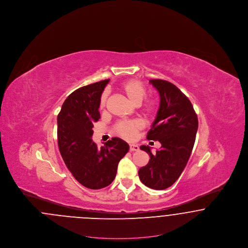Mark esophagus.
<instances>
[{"label": "esophagus", "mask_w": 248, "mask_h": 248, "mask_svg": "<svg viewBox=\"0 0 248 248\" xmlns=\"http://www.w3.org/2000/svg\"><path fill=\"white\" fill-rule=\"evenodd\" d=\"M130 152H137L140 150V147L138 145H135V144H130L129 146Z\"/></svg>", "instance_id": "34e87169"}]
</instances>
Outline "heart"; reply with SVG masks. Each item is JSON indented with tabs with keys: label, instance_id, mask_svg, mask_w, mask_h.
Segmentation results:
<instances>
[{
	"label": "heart",
	"instance_id": "obj_1",
	"mask_svg": "<svg viewBox=\"0 0 248 248\" xmlns=\"http://www.w3.org/2000/svg\"><path fill=\"white\" fill-rule=\"evenodd\" d=\"M120 90L126 95L130 102L134 105H140L143 98L146 95V88L140 82L137 80H128L121 84ZM107 94L101 95L100 98V108H104L106 105ZM158 109V101L154 97H149L145 100L143 104V111L147 114H154ZM143 127L141 122L139 120L135 121H123L116 124V132L119 135L126 140L135 139L138 131Z\"/></svg>",
	"mask_w": 248,
	"mask_h": 248
}]
</instances>
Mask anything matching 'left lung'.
<instances>
[{
  "instance_id": "left-lung-1",
  "label": "left lung",
  "mask_w": 248,
  "mask_h": 248,
  "mask_svg": "<svg viewBox=\"0 0 248 248\" xmlns=\"http://www.w3.org/2000/svg\"><path fill=\"white\" fill-rule=\"evenodd\" d=\"M160 94V106L147 139L161 143L153 154L149 146L148 165L139 170L142 183L154 189L172 186L189 161L198 129V118L189 98L175 84L161 79L150 80Z\"/></svg>"
}]
</instances>
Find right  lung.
I'll return each mask as SVG.
<instances>
[{
    "instance_id": "1",
    "label": "right lung",
    "mask_w": 248,
    "mask_h": 248,
    "mask_svg": "<svg viewBox=\"0 0 248 248\" xmlns=\"http://www.w3.org/2000/svg\"><path fill=\"white\" fill-rule=\"evenodd\" d=\"M109 80L83 86L64 101L58 115L59 152L72 176L83 186L99 189L115 178L120 160L129 145L112 138L101 148L92 141L94 123L100 118L101 94Z\"/></svg>"
}]
</instances>
